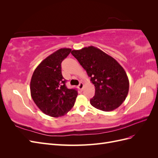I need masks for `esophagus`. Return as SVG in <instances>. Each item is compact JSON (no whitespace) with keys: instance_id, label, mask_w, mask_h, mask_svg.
Listing matches in <instances>:
<instances>
[{"instance_id":"obj_1","label":"esophagus","mask_w":158,"mask_h":158,"mask_svg":"<svg viewBox=\"0 0 158 158\" xmlns=\"http://www.w3.org/2000/svg\"><path fill=\"white\" fill-rule=\"evenodd\" d=\"M78 88L82 91V89H83V88H84V84L82 83V82H80V84L78 85Z\"/></svg>"}]
</instances>
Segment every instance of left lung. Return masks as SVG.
Masks as SVG:
<instances>
[{"label":"left lung","mask_w":158,"mask_h":158,"mask_svg":"<svg viewBox=\"0 0 158 158\" xmlns=\"http://www.w3.org/2000/svg\"><path fill=\"white\" fill-rule=\"evenodd\" d=\"M86 71L95 86V95L90 99L93 107L111 111L125 101L129 89L126 72L118 62L94 46L71 52Z\"/></svg>","instance_id":"left-lung-1"}]
</instances>
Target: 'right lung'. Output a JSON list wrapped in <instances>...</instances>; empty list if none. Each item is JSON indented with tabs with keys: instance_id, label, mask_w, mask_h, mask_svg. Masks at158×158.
<instances>
[{
	"instance_id": "1",
	"label": "right lung",
	"mask_w": 158,
	"mask_h": 158,
	"mask_svg": "<svg viewBox=\"0 0 158 158\" xmlns=\"http://www.w3.org/2000/svg\"><path fill=\"white\" fill-rule=\"evenodd\" d=\"M71 49L62 48L47 57L37 66L30 82L31 96L41 111L52 117L63 116L73 107L78 92L66 86L61 63Z\"/></svg>"
}]
</instances>
